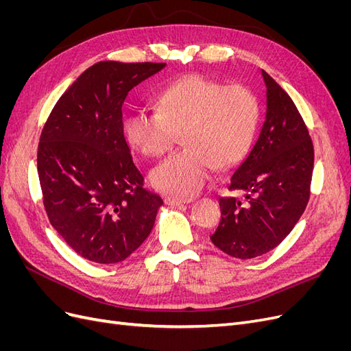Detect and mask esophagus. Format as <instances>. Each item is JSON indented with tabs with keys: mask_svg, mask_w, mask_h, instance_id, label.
Wrapping results in <instances>:
<instances>
[{
	"mask_svg": "<svg viewBox=\"0 0 351 351\" xmlns=\"http://www.w3.org/2000/svg\"><path fill=\"white\" fill-rule=\"evenodd\" d=\"M164 200H165L167 205L177 206V205H182V204H189V202H192V197H174V196H167Z\"/></svg>",
	"mask_w": 351,
	"mask_h": 351,
	"instance_id": "esophagus-1",
	"label": "esophagus"
}]
</instances>
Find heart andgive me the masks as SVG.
Here are the masks:
<instances>
[{
	"instance_id": "b5f03b06",
	"label": "heart",
	"mask_w": 351,
	"mask_h": 351,
	"mask_svg": "<svg viewBox=\"0 0 351 351\" xmlns=\"http://www.w3.org/2000/svg\"><path fill=\"white\" fill-rule=\"evenodd\" d=\"M155 111L134 110L124 121L127 141L141 155H165L180 134L183 149L155 167V189L190 196L212 169L237 164L247 154L259 123V101L244 84H226L192 74L156 95Z\"/></svg>"
}]
</instances>
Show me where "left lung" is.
I'll return each instance as SVG.
<instances>
[{
    "mask_svg": "<svg viewBox=\"0 0 351 351\" xmlns=\"http://www.w3.org/2000/svg\"><path fill=\"white\" fill-rule=\"evenodd\" d=\"M267 119L247 158L231 176L228 190L244 199L221 197V221L210 241L237 259L275 249L290 234L311 197L313 143L287 92L267 71Z\"/></svg>",
    "mask_w": 351,
    "mask_h": 351,
    "instance_id": "left-lung-1",
    "label": "left lung"
}]
</instances>
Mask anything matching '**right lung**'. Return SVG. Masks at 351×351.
<instances>
[{
  "label": "right lung",
  "instance_id": "right-lung-1",
  "mask_svg": "<svg viewBox=\"0 0 351 351\" xmlns=\"http://www.w3.org/2000/svg\"><path fill=\"white\" fill-rule=\"evenodd\" d=\"M165 62L101 61L61 95L42 129L38 176L51 226L79 256L127 259L162 199L143 187L123 133V102Z\"/></svg>",
  "mask_w": 351,
  "mask_h": 351
}]
</instances>
